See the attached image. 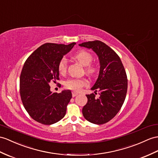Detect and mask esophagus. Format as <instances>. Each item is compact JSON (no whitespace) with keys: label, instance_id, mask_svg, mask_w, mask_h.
<instances>
[{"label":"esophagus","instance_id":"esophagus-1","mask_svg":"<svg viewBox=\"0 0 158 158\" xmlns=\"http://www.w3.org/2000/svg\"><path fill=\"white\" fill-rule=\"evenodd\" d=\"M77 95H78V92H74V91H73V92H72V97H76Z\"/></svg>","mask_w":158,"mask_h":158}]
</instances>
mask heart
<instances>
[{
  "mask_svg": "<svg viewBox=\"0 0 158 158\" xmlns=\"http://www.w3.org/2000/svg\"><path fill=\"white\" fill-rule=\"evenodd\" d=\"M74 58L81 64L83 66H86V71L89 74H94L96 69L90 64L92 60V56L89 52L81 50L75 53ZM67 59L63 57L59 63L58 70L61 74H64L67 70ZM87 84V80L83 78H70L65 82V86L69 89L78 91L81 89L82 86Z\"/></svg>",
  "mask_w": 158,
  "mask_h": 158,
  "instance_id": "obj_1",
  "label": "heart"
}]
</instances>
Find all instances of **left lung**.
<instances>
[{
    "instance_id": "1",
    "label": "left lung",
    "mask_w": 158,
    "mask_h": 158,
    "mask_svg": "<svg viewBox=\"0 0 158 158\" xmlns=\"http://www.w3.org/2000/svg\"><path fill=\"white\" fill-rule=\"evenodd\" d=\"M80 47L90 49L97 55L100 70L98 78L90 89L100 97L87 94L88 102L83 107L84 117L92 123H106L116 115L123 105L127 90V78L120 57L101 41L84 42Z\"/></svg>"
}]
</instances>
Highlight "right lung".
I'll list each match as a JSON object with an SVG mask.
<instances>
[{
  "label": "right lung",
  "instance_id": "obj_1",
  "mask_svg": "<svg viewBox=\"0 0 158 158\" xmlns=\"http://www.w3.org/2000/svg\"><path fill=\"white\" fill-rule=\"evenodd\" d=\"M76 43H47L38 48L24 64L20 76V94L27 112L35 121L52 125L63 118L72 98L70 90L52 92L49 83L59 80V63Z\"/></svg>",
  "mask_w": 158,
  "mask_h": 158
}]
</instances>
